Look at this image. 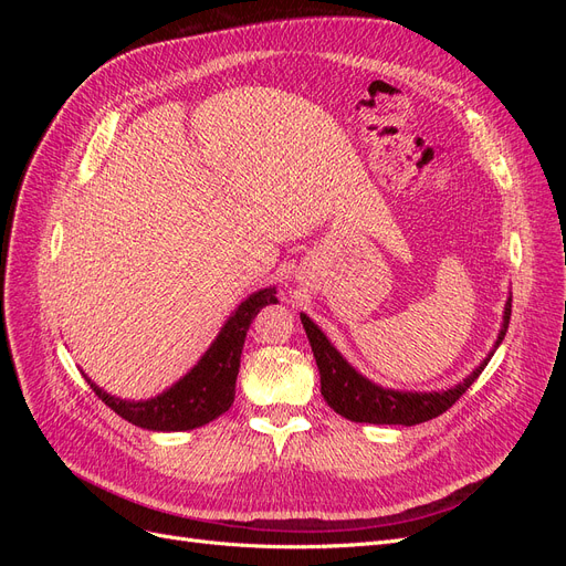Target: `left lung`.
Returning a JSON list of instances; mask_svg holds the SVG:
<instances>
[{
  "label": "left lung",
  "mask_w": 566,
  "mask_h": 566,
  "mask_svg": "<svg viewBox=\"0 0 566 566\" xmlns=\"http://www.w3.org/2000/svg\"><path fill=\"white\" fill-rule=\"evenodd\" d=\"M512 312V295L505 302L503 323L499 337L493 342V349L486 358L479 364L468 378H462L458 385L449 389H434V391H403V389H389L378 382L368 380L366 375L358 373L345 356H342L333 342L325 337L318 325L306 316L300 314L302 325L310 337V345L316 358V366L321 373V394L325 403H328L335 413L347 418L352 422H370V424H420L441 416L449 410L465 389L482 375L486 364L491 361L493 352L501 347V342L507 333Z\"/></svg>",
  "instance_id": "obj_1"
}]
</instances>
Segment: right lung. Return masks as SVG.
<instances>
[{
  "instance_id": "obj_1",
  "label": "right lung",
  "mask_w": 566,
  "mask_h": 566,
  "mask_svg": "<svg viewBox=\"0 0 566 566\" xmlns=\"http://www.w3.org/2000/svg\"><path fill=\"white\" fill-rule=\"evenodd\" d=\"M276 302V285H269L238 304L235 312L221 325L210 349L200 356V361L158 397L142 401L119 399L101 389L87 375H84V380L98 394L101 401L136 427H144L150 432L196 430V427L212 422L231 408L250 323L266 304Z\"/></svg>"
}]
</instances>
